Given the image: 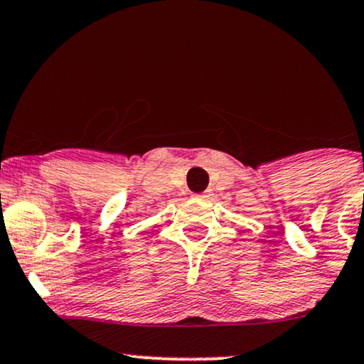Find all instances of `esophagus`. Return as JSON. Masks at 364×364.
Returning <instances> with one entry per match:
<instances>
[{
    "mask_svg": "<svg viewBox=\"0 0 364 364\" xmlns=\"http://www.w3.org/2000/svg\"><path fill=\"white\" fill-rule=\"evenodd\" d=\"M195 198H208V191H205V193H200V195H195Z\"/></svg>",
    "mask_w": 364,
    "mask_h": 364,
    "instance_id": "1",
    "label": "esophagus"
}]
</instances>
